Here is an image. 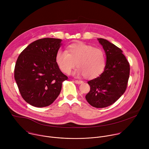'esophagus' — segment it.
<instances>
[{
  "instance_id": "34e87169",
  "label": "esophagus",
  "mask_w": 149,
  "mask_h": 149,
  "mask_svg": "<svg viewBox=\"0 0 149 149\" xmlns=\"http://www.w3.org/2000/svg\"><path fill=\"white\" fill-rule=\"evenodd\" d=\"M75 82L76 84H82L84 82L82 81H81V80H75Z\"/></svg>"
}]
</instances>
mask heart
<instances>
[{
    "instance_id": "1",
    "label": "heart",
    "mask_w": 149,
    "mask_h": 149,
    "mask_svg": "<svg viewBox=\"0 0 149 149\" xmlns=\"http://www.w3.org/2000/svg\"><path fill=\"white\" fill-rule=\"evenodd\" d=\"M55 61L64 74H69L77 64L78 68L74 71V75H84L85 78L93 79L103 72L106 57L102 49L80 42L71 44L66 51H58Z\"/></svg>"
}]
</instances>
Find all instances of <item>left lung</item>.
<instances>
[{"instance_id": "8db88e82", "label": "left lung", "mask_w": 149, "mask_h": 149, "mask_svg": "<svg viewBox=\"0 0 149 149\" xmlns=\"http://www.w3.org/2000/svg\"><path fill=\"white\" fill-rule=\"evenodd\" d=\"M98 40L105 51L107 62L104 72L88 82L90 91L86 98L93 107L104 108L114 104L125 91L130 63L118 47L106 39Z\"/></svg>"}]
</instances>
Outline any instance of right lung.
I'll return each instance as SVG.
<instances>
[{
  "label": "right lung",
  "instance_id": "add662e5",
  "mask_svg": "<svg viewBox=\"0 0 149 149\" xmlns=\"http://www.w3.org/2000/svg\"><path fill=\"white\" fill-rule=\"evenodd\" d=\"M61 41L50 38L36 40L17 58L14 71L15 81L21 96L34 107L51 105L59 95L62 82L68 79L55 61Z\"/></svg>",
  "mask_w": 149,
  "mask_h": 149
}]
</instances>
